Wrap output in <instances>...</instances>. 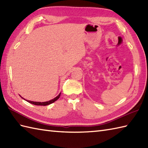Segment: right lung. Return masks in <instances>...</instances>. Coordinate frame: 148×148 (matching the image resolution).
I'll list each match as a JSON object with an SVG mask.
<instances>
[{"label": "right lung", "instance_id": "obj_1", "mask_svg": "<svg viewBox=\"0 0 148 148\" xmlns=\"http://www.w3.org/2000/svg\"><path fill=\"white\" fill-rule=\"evenodd\" d=\"M60 95H61V93H59V95H58V96H56L55 98H54L53 99H52V100H49V101H47V102H34V101H30V100H26V99H25L24 98H23V97H21H21L23 99H24L25 100H26V101H27L28 102H29V103H32V104H34V105H36V106H48V105H49V104H51V103H53L54 102H55L56 100H57L58 99H59V97H60Z\"/></svg>", "mask_w": 148, "mask_h": 148}]
</instances>
